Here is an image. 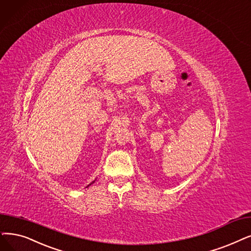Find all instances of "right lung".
I'll use <instances>...</instances> for the list:
<instances>
[{"instance_id": "add662e5", "label": "right lung", "mask_w": 251, "mask_h": 251, "mask_svg": "<svg viewBox=\"0 0 251 251\" xmlns=\"http://www.w3.org/2000/svg\"><path fill=\"white\" fill-rule=\"evenodd\" d=\"M94 182H95V181H93V182H92V183H91V184H88V185H87V186H86V187H88V186H89V185H92V184H93V183H94Z\"/></svg>"}]
</instances>
